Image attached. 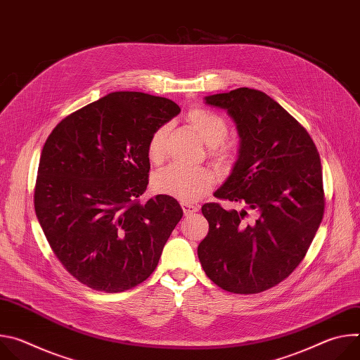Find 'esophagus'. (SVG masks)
<instances>
[{
    "mask_svg": "<svg viewBox=\"0 0 360 360\" xmlns=\"http://www.w3.org/2000/svg\"><path fill=\"white\" fill-rule=\"evenodd\" d=\"M182 211H184V214L188 217V215H192V214H195V212H198L199 211V207L198 205H192V203H188V202H184L182 205Z\"/></svg>",
    "mask_w": 360,
    "mask_h": 360,
    "instance_id": "obj_1",
    "label": "esophagus"
}]
</instances>
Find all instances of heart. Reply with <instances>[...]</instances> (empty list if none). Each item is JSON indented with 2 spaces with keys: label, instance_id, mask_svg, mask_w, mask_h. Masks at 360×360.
<instances>
[{
  "label": "heart",
  "instance_id": "1",
  "mask_svg": "<svg viewBox=\"0 0 360 360\" xmlns=\"http://www.w3.org/2000/svg\"><path fill=\"white\" fill-rule=\"evenodd\" d=\"M186 121L199 138L211 146V157L221 167H229L235 162L236 149L232 143L224 142L228 135L226 122L207 110L193 108L188 112ZM169 128L162 125L149 136L146 155L150 162H161L165 155L167 138ZM214 184V176L207 168H186L182 165H169L152 176V191L160 195L171 196L182 202H195L207 193Z\"/></svg>",
  "mask_w": 360,
  "mask_h": 360
}]
</instances>
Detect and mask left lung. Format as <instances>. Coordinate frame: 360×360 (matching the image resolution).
Returning a JSON list of instances; mask_svg holds the SVG:
<instances>
[{
  "instance_id": "obj_1",
  "label": "left lung",
  "mask_w": 360,
  "mask_h": 360,
  "mask_svg": "<svg viewBox=\"0 0 360 360\" xmlns=\"http://www.w3.org/2000/svg\"><path fill=\"white\" fill-rule=\"evenodd\" d=\"M205 102L225 110L240 138L232 174L215 196L246 210L205 203L210 232L198 258L224 290L259 293L296 269L316 235L325 211L321 157L307 131L262 91L238 88Z\"/></svg>"
}]
</instances>
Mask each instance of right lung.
I'll list each match as a JSON object with an SVG mask.
<instances>
[{
    "label": "right lung",
    "instance_id": "1",
    "mask_svg": "<svg viewBox=\"0 0 360 360\" xmlns=\"http://www.w3.org/2000/svg\"><path fill=\"white\" fill-rule=\"evenodd\" d=\"M179 112L168 98L118 91L65 117L46 138L35 214L58 261L88 288L124 292L155 271L184 212L171 196L138 198L148 185L149 136Z\"/></svg>",
    "mask_w": 360,
    "mask_h": 360
}]
</instances>
